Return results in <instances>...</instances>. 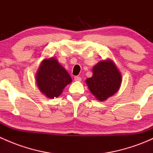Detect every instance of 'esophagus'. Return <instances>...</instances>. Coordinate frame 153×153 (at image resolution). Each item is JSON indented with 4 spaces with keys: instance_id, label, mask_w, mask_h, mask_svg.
Instances as JSON below:
<instances>
[{
    "instance_id": "esophagus-1",
    "label": "esophagus",
    "mask_w": 153,
    "mask_h": 153,
    "mask_svg": "<svg viewBox=\"0 0 153 153\" xmlns=\"http://www.w3.org/2000/svg\"><path fill=\"white\" fill-rule=\"evenodd\" d=\"M74 79H75V81H81V78L79 76H75V78H74Z\"/></svg>"
}]
</instances>
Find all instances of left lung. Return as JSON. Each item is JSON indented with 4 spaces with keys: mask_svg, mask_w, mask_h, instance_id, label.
<instances>
[{
    "mask_svg": "<svg viewBox=\"0 0 153 153\" xmlns=\"http://www.w3.org/2000/svg\"><path fill=\"white\" fill-rule=\"evenodd\" d=\"M121 74L111 59L103 60L92 68V76L86 83L92 95L100 101H105L119 89Z\"/></svg>",
    "mask_w": 153,
    "mask_h": 153,
    "instance_id": "left-lung-1",
    "label": "left lung"
}]
</instances>
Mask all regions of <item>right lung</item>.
Returning <instances> with one entry per match:
<instances>
[{
    "instance_id": "obj_1",
    "label": "right lung",
    "mask_w": 153,
    "mask_h": 153,
    "mask_svg": "<svg viewBox=\"0 0 153 153\" xmlns=\"http://www.w3.org/2000/svg\"><path fill=\"white\" fill-rule=\"evenodd\" d=\"M35 79L41 93L49 98L59 96L65 86L72 82V78L67 71L54 57L43 60Z\"/></svg>"
}]
</instances>
